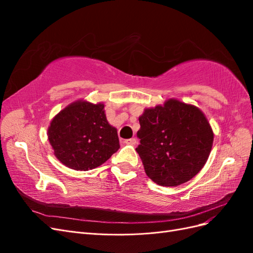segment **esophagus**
<instances>
[{
	"label": "esophagus",
	"mask_w": 253,
	"mask_h": 253,
	"mask_svg": "<svg viewBox=\"0 0 253 253\" xmlns=\"http://www.w3.org/2000/svg\"><path fill=\"white\" fill-rule=\"evenodd\" d=\"M125 142L126 143V144H129V145H135L136 144V139L135 138H131V139H126V140H125Z\"/></svg>",
	"instance_id": "1"
}]
</instances>
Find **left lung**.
<instances>
[{
    "instance_id": "8db88e82",
    "label": "left lung",
    "mask_w": 253,
    "mask_h": 253,
    "mask_svg": "<svg viewBox=\"0 0 253 253\" xmlns=\"http://www.w3.org/2000/svg\"><path fill=\"white\" fill-rule=\"evenodd\" d=\"M136 148L144 171L159 186L187 182L208 160L214 134L197 106L168 99L164 105L144 109Z\"/></svg>"
}]
</instances>
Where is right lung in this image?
Returning <instances> with one entry per match:
<instances>
[{"label":"right lung","instance_id":"obj_1","mask_svg":"<svg viewBox=\"0 0 253 253\" xmlns=\"http://www.w3.org/2000/svg\"><path fill=\"white\" fill-rule=\"evenodd\" d=\"M47 137L59 162L76 171L95 169L120 148L117 128L106 120L104 104L83 99L52 118Z\"/></svg>","mask_w":253,"mask_h":253}]
</instances>
